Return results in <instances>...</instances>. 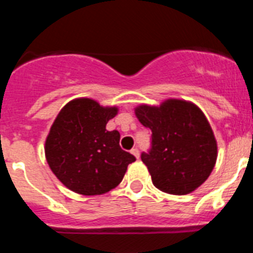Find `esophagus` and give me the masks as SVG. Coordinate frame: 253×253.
<instances>
[{"instance_id":"1","label":"esophagus","mask_w":253,"mask_h":253,"mask_svg":"<svg viewBox=\"0 0 253 253\" xmlns=\"http://www.w3.org/2000/svg\"><path fill=\"white\" fill-rule=\"evenodd\" d=\"M130 153L133 154L134 157L137 158V160H138V158H139V151H138L137 148H133V149H131V151H130Z\"/></svg>"}]
</instances>
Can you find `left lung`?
I'll return each instance as SVG.
<instances>
[{"mask_svg": "<svg viewBox=\"0 0 253 253\" xmlns=\"http://www.w3.org/2000/svg\"><path fill=\"white\" fill-rule=\"evenodd\" d=\"M134 113L152 130V149L142 161L158 190L186 195L202 186L218 157L214 131L200 107L181 99L138 105Z\"/></svg>", "mask_w": 253, "mask_h": 253, "instance_id": "8db88e82", "label": "left lung"}]
</instances>
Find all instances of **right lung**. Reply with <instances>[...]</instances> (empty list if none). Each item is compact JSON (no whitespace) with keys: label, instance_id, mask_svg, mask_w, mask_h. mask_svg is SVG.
Wrapping results in <instances>:
<instances>
[{"label":"right lung","instance_id":"right-lung-1","mask_svg":"<svg viewBox=\"0 0 253 253\" xmlns=\"http://www.w3.org/2000/svg\"><path fill=\"white\" fill-rule=\"evenodd\" d=\"M118 111V106L77 97L60 109L51 124L44 144L46 162L73 193L84 196L109 193L135 161L133 154L120 148L119 131L106 129Z\"/></svg>","mask_w":253,"mask_h":253}]
</instances>
